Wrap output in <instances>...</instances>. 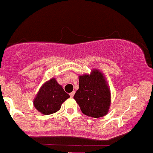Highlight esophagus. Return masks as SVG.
<instances>
[{
	"label": "esophagus",
	"mask_w": 153,
	"mask_h": 153,
	"mask_svg": "<svg viewBox=\"0 0 153 153\" xmlns=\"http://www.w3.org/2000/svg\"><path fill=\"white\" fill-rule=\"evenodd\" d=\"M75 95V91H73V92H71V94H70V96H71V97H73Z\"/></svg>",
	"instance_id": "34e87169"
}]
</instances>
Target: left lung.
I'll use <instances>...</instances> for the list:
<instances>
[{"label":"left lung","instance_id":"obj_1","mask_svg":"<svg viewBox=\"0 0 153 153\" xmlns=\"http://www.w3.org/2000/svg\"><path fill=\"white\" fill-rule=\"evenodd\" d=\"M105 76L97 69L79 76V88L74 99L82 113L99 118L106 115L111 105V91Z\"/></svg>","mask_w":153,"mask_h":153}]
</instances>
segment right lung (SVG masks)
I'll return each instance as SVG.
<instances>
[{"instance_id":"add662e5","label":"right lung","mask_w":153,"mask_h":153,"mask_svg":"<svg viewBox=\"0 0 153 153\" xmlns=\"http://www.w3.org/2000/svg\"><path fill=\"white\" fill-rule=\"evenodd\" d=\"M70 98L55 78L50 79L40 88L34 99V106L39 112L49 115L60 109L62 103Z\"/></svg>"}]
</instances>
